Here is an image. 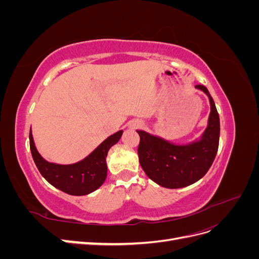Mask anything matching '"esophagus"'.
I'll return each instance as SVG.
<instances>
[{
	"instance_id": "1",
	"label": "esophagus",
	"mask_w": 259,
	"mask_h": 259,
	"mask_svg": "<svg viewBox=\"0 0 259 259\" xmlns=\"http://www.w3.org/2000/svg\"><path fill=\"white\" fill-rule=\"evenodd\" d=\"M143 126V122L142 121H135L133 123V127L134 128H138V127H142Z\"/></svg>"
}]
</instances>
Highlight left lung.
<instances>
[{
	"instance_id": "left-lung-1",
	"label": "left lung",
	"mask_w": 259,
	"mask_h": 259,
	"mask_svg": "<svg viewBox=\"0 0 259 259\" xmlns=\"http://www.w3.org/2000/svg\"><path fill=\"white\" fill-rule=\"evenodd\" d=\"M205 93L210 104L207 127L199 140L187 145H174L144 131H137L139 163L147 176L158 185L176 189L194 184L204 176L218 150L221 123L213 98L205 86L195 85Z\"/></svg>"
}]
</instances>
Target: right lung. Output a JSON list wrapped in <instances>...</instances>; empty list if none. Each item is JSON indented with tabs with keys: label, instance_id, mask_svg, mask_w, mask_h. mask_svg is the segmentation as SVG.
<instances>
[{
	"label": "right lung",
	"instance_id": "add662e5",
	"mask_svg": "<svg viewBox=\"0 0 259 259\" xmlns=\"http://www.w3.org/2000/svg\"><path fill=\"white\" fill-rule=\"evenodd\" d=\"M123 131L116 132L104 140L95 150L82 161L61 165L44 160L37 152L30 128V150L41 175L57 189L71 195L89 194L103 185L107 177L106 158L109 149L119 142Z\"/></svg>",
	"mask_w": 259,
	"mask_h": 259
}]
</instances>
